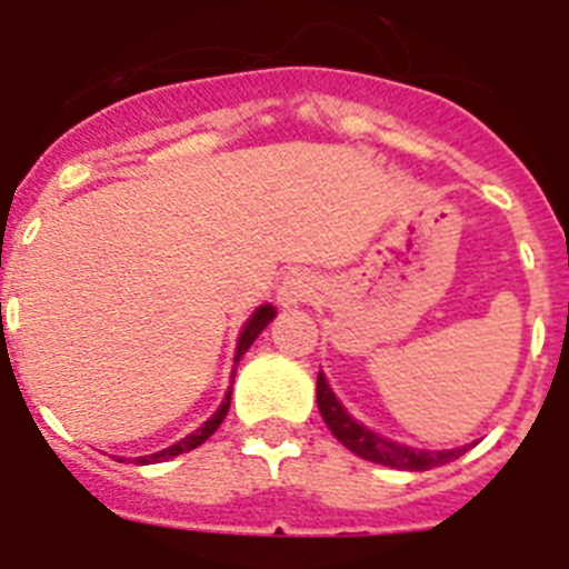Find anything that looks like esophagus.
Returning a JSON list of instances; mask_svg holds the SVG:
<instances>
[{
  "mask_svg": "<svg viewBox=\"0 0 569 569\" xmlns=\"http://www.w3.org/2000/svg\"><path fill=\"white\" fill-rule=\"evenodd\" d=\"M316 293V276L308 270H290L279 284L281 305H301Z\"/></svg>",
  "mask_w": 569,
  "mask_h": 569,
  "instance_id": "1",
  "label": "esophagus"
}]
</instances>
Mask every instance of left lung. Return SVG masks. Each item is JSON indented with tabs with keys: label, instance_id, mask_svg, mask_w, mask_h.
<instances>
[{
	"label": "left lung",
	"instance_id": "8db88e82",
	"mask_svg": "<svg viewBox=\"0 0 569 569\" xmlns=\"http://www.w3.org/2000/svg\"><path fill=\"white\" fill-rule=\"evenodd\" d=\"M316 401H319V413L321 419H325V425L330 427V433H333L347 450H353L356 456H361V459L367 461H376V465L421 472L459 459L467 450V447H459V450H439V453H436V450H413V447L381 439L379 433L367 430L365 425H359V421H353L347 416V410L336 401L333 390L328 387V379L321 373L319 379H316Z\"/></svg>",
	"mask_w": 569,
	"mask_h": 569
}]
</instances>
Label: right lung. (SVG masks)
<instances>
[{
  "mask_svg": "<svg viewBox=\"0 0 569 569\" xmlns=\"http://www.w3.org/2000/svg\"><path fill=\"white\" fill-rule=\"evenodd\" d=\"M273 316H276V310L270 308V305H261V308L256 310L253 316H250V321H248V325H244V330H241V336H239V345H236V361H239L241 356L248 353V347L253 345L256 336H259L261 330L268 328ZM228 410H230V390H228V396H224L222 407H219V410H216V413L210 416V419L204 421V425L199 427V430H196V433L184 436L182 441H176V445H170L168 450H159V453H153V456H139V459H136V465H153V461H168V459H173V456L188 453V450H193V447L204 445V441H208L210 436H213L216 430H219V425H222V421H224Z\"/></svg>",
  "mask_w": 569,
  "mask_h": 569,
  "instance_id": "1",
  "label": "right lung"
}]
</instances>
